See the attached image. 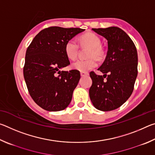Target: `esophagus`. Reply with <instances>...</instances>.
I'll use <instances>...</instances> for the list:
<instances>
[{"instance_id": "obj_1", "label": "esophagus", "mask_w": 155, "mask_h": 155, "mask_svg": "<svg viewBox=\"0 0 155 155\" xmlns=\"http://www.w3.org/2000/svg\"><path fill=\"white\" fill-rule=\"evenodd\" d=\"M88 72H81V77H84V76H86V75H88Z\"/></svg>"}]
</instances>
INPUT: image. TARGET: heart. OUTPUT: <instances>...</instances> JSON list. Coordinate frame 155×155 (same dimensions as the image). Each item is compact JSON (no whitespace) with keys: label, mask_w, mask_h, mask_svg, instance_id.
<instances>
[{"label":"heart","mask_w":155,"mask_h":155,"mask_svg":"<svg viewBox=\"0 0 155 155\" xmlns=\"http://www.w3.org/2000/svg\"><path fill=\"white\" fill-rule=\"evenodd\" d=\"M81 41L83 45L87 46L91 48L89 57H91L88 59H78L73 63L72 67L74 70L80 72H87L95 68L98 62L96 58H101L103 55V51L100 46L101 41L98 35L93 33H87L81 38ZM79 51V45L74 39H70L65 45V52L66 56L71 60L77 58Z\"/></svg>","instance_id":"1"}]
</instances>
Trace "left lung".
I'll list each match as a JSON object with an SVG mask.
<instances>
[{"label":"left lung","mask_w":155,"mask_h":155,"mask_svg":"<svg viewBox=\"0 0 155 155\" xmlns=\"http://www.w3.org/2000/svg\"><path fill=\"white\" fill-rule=\"evenodd\" d=\"M92 31L107 40L108 51L98 69L103 76L90 72L92 85L89 94L95 108L102 111H112L122 106L133 93L137 76V49L130 37L118 27Z\"/></svg>","instance_id":"left-lung-1"}]
</instances>
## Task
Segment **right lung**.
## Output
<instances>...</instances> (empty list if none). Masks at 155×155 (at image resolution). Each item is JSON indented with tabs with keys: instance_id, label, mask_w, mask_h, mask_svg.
I'll return each mask as SVG.
<instances>
[{
	"instance_id": "right-lung-1",
	"label": "right lung",
	"mask_w": 155,
	"mask_h": 155,
	"mask_svg": "<svg viewBox=\"0 0 155 155\" xmlns=\"http://www.w3.org/2000/svg\"><path fill=\"white\" fill-rule=\"evenodd\" d=\"M84 31L59 27L44 28L28 47L23 70L25 82L31 98L46 111H62L72 101L81 74L76 70H61L70 64L65 45Z\"/></svg>"
}]
</instances>
